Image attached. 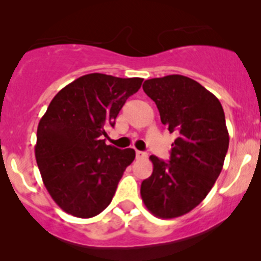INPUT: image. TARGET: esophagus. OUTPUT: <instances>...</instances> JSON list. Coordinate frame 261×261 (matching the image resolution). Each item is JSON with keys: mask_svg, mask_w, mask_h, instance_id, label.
I'll return each mask as SVG.
<instances>
[{"mask_svg": "<svg viewBox=\"0 0 261 261\" xmlns=\"http://www.w3.org/2000/svg\"><path fill=\"white\" fill-rule=\"evenodd\" d=\"M148 153L147 152H142V150H136V158L138 160H142V158H147Z\"/></svg>", "mask_w": 261, "mask_h": 261, "instance_id": "1", "label": "esophagus"}]
</instances>
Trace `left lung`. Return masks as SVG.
<instances>
[{
  "mask_svg": "<svg viewBox=\"0 0 261 261\" xmlns=\"http://www.w3.org/2000/svg\"><path fill=\"white\" fill-rule=\"evenodd\" d=\"M143 90L177 138L170 161L149 157L153 172L140 194L154 216L177 218L198 206L220 175L229 147L225 116L218 97L186 75L147 80Z\"/></svg>",
  "mask_w": 261,
  "mask_h": 261,
  "instance_id": "obj_1",
  "label": "left lung"
}]
</instances>
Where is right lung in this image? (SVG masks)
<instances>
[{"label": "right lung", "instance_id": "add662e5", "mask_svg": "<svg viewBox=\"0 0 261 261\" xmlns=\"http://www.w3.org/2000/svg\"><path fill=\"white\" fill-rule=\"evenodd\" d=\"M143 79L90 73L51 100L37 128L36 160L55 203L75 218H92L108 207L135 150L106 144V128L142 86Z\"/></svg>", "mask_w": 261, "mask_h": 261}]
</instances>
